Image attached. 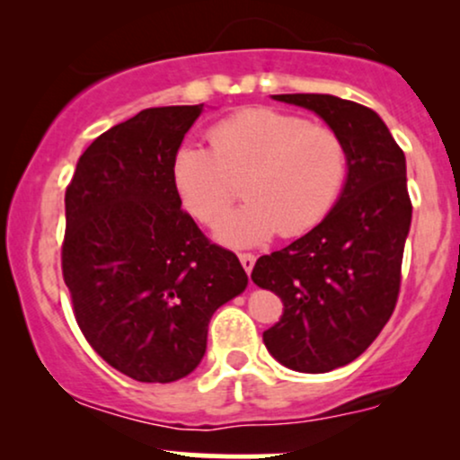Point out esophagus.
<instances>
[{
	"instance_id": "34e87169",
	"label": "esophagus",
	"mask_w": 460,
	"mask_h": 460,
	"mask_svg": "<svg viewBox=\"0 0 460 460\" xmlns=\"http://www.w3.org/2000/svg\"><path fill=\"white\" fill-rule=\"evenodd\" d=\"M255 260H257V257L252 255V252H240V263H242V268H244L248 274H251L252 266H255Z\"/></svg>"
}]
</instances>
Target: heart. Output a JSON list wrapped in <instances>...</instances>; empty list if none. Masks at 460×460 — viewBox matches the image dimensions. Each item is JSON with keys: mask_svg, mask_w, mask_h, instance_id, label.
Listing matches in <instances>:
<instances>
[{"mask_svg": "<svg viewBox=\"0 0 460 460\" xmlns=\"http://www.w3.org/2000/svg\"><path fill=\"white\" fill-rule=\"evenodd\" d=\"M209 151L181 145L171 162V181L194 218L214 225L236 198L235 181L249 199L226 217L216 235L229 246H257L277 234L300 235L326 218L348 175L346 142L329 125L298 114L252 108L208 131Z\"/></svg>", "mask_w": 460, "mask_h": 460, "instance_id": "obj_1", "label": "heart"}]
</instances>
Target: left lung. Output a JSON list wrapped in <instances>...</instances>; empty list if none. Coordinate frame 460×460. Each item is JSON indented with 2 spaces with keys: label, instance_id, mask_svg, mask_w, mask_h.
<instances>
[{
  "label": "left lung",
  "instance_id": "8db88e82",
  "mask_svg": "<svg viewBox=\"0 0 460 460\" xmlns=\"http://www.w3.org/2000/svg\"><path fill=\"white\" fill-rule=\"evenodd\" d=\"M307 108L348 149L341 197L318 226L263 255L251 279L283 303L263 331L268 352L296 372L322 374L366 352L392 318L402 281L411 205L406 160L381 116L332 94H274Z\"/></svg>",
  "mask_w": 460,
  "mask_h": 460
}]
</instances>
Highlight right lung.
Wrapping results in <instances>:
<instances>
[{
    "label": "right lung",
    "mask_w": 460,
    "mask_h": 460,
    "mask_svg": "<svg viewBox=\"0 0 460 460\" xmlns=\"http://www.w3.org/2000/svg\"><path fill=\"white\" fill-rule=\"evenodd\" d=\"M203 103L142 110L79 157L66 186L62 277L93 350L140 383L199 366L214 311L244 292L231 251L181 209L171 162Z\"/></svg>",
    "instance_id": "add662e5"
}]
</instances>
